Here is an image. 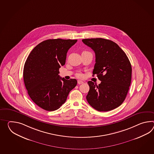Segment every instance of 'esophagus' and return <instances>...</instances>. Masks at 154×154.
I'll return each mask as SVG.
<instances>
[{
  "label": "esophagus",
  "mask_w": 154,
  "mask_h": 154,
  "mask_svg": "<svg viewBox=\"0 0 154 154\" xmlns=\"http://www.w3.org/2000/svg\"><path fill=\"white\" fill-rule=\"evenodd\" d=\"M77 83H78V84L79 85H81V84H82V83H83V82L82 81H80V80H79L78 81H77Z\"/></svg>",
  "instance_id": "34e87169"
}]
</instances>
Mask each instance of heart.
<instances>
[{"instance_id":"1","label":"heart","mask_w":154,"mask_h":154,"mask_svg":"<svg viewBox=\"0 0 154 154\" xmlns=\"http://www.w3.org/2000/svg\"><path fill=\"white\" fill-rule=\"evenodd\" d=\"M77 77H81L82 76V75H81V74H80V73H79V74H77Z\"/></svg>"}]
</instances>
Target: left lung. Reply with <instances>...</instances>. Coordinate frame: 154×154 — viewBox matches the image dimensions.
<instances>
[{"label":"left lung","instance_id":"left-lung-1","mask_svg":"<svg viewBox=\"0 0 154 154\" xmlns=\"http://www.w3.org/2000/svg\"><path fill=\"white\" fill-rule=\"evenodd\" d=\"M82 42L95 52L93 76L101 83L88 81L86 98L95 109L107 112L120 106L126 98L131 80V66L123 50L114 42L102 38H85Z\"/></svg>","mask_w":154,"mask_h":154}]
</instances>
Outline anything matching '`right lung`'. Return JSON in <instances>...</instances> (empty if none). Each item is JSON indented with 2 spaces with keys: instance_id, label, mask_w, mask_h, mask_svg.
Returning <instances> with one entry per match:
<instances>
[{
  "instance_id": "add662e5",
  "label": "right lung",
  "mask_w": 154,
  "mask_h": 154,
  "mask_svg": "<svg viewBox=\"0 0 154 154\" xmlns=\"http://www.w3.org/2000/svg\"><path fill=\"white\" fill-rule=\"evenodd\" d=\"M77 41L48 39L35 47L27 57L23 70L24 83L30 98L42 109H58L77 85L75 79L67 80L58 75L68 50Z\"/></svg>"
}]
</instances>
